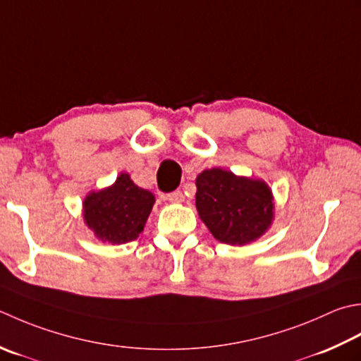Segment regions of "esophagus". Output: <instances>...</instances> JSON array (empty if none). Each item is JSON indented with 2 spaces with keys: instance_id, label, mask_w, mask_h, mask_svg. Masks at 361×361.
<instances>
[{
  "instance_id": "esophagus-1",
  "label": "esophagus",
  "mask_w": 361,
  "mask_h": 361,
  "mask_svg": "<svg viewBox=\"0 0 361 361\" xmlns=\"http://www.w3.org/2000/svg\"><path fill=\"white\" fill-rule=\"evenodd\" d=\"M167 199L172 203H181V202H185V195H183L181 190H173V192L167 195Z\"/></svg>"
}]
</instances>
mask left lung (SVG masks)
<instances>
[{"label":"left lung","instance_id":"obj_1","mask_svg":"<svg viewBox=\"0 0 361 361\" xmlns=\"http://www.w3.org/2000/svg\"><path fill=\"white\" fill-rule=\"evenodd\" d=\"M195 185L197 211L217 241L244 245L271 227L274 197L263 180L214 167L197 176Z\"/></svg>","mask_w":361,"mask_h":361}]
</instances>
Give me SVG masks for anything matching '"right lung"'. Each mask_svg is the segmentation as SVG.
I'll return each instance as SVG.
<instances>
[{
  "label": "right lung",
  "mask_w": 361,
  "mask_h": 361,
  "mask_svg": "<svg viewBox=\"0 0 361 361\" xmlns=\"http://www.w3.org/2000/svg\"><path fill=\"white\" fill-rule=\"evenodd\" d=\"M153 203L150 190L134 185L128 173H120L112 186L87 194L84 222L100 241L125 244L142 233Z\"/></svg>",
  "instance_id": "1"
}]
</instances>
